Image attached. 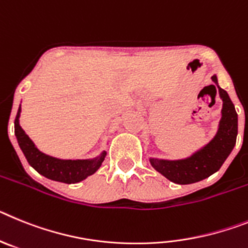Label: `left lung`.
<instances>
[{
    "label": "left lung",
    "instance_id": "8db88e82",
    "mask_svg": "<svg viewBox=\"0 0 248 248\" xmlns=\"http://www.w3.org/2000/svg\"><path fill=\"white\" fill-rule=\"evenodd\" d=\"M215 90H218L222 98V117L219 120L216 136L207 145L199 150L192 156L184 160H158L150 158V162L156 171L167 180L178 185H189L207 178L218 171L236 145L237 137V112L227 92L218 86L217 76L211 77Z\"/></svg>",
    "mask_w": 248,
    "mask_h": 248
}]
</instances>
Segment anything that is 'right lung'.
<instances>
[{"label":"right lung","mask_w":248,"mask_h":248,"mask_svg":"<svg viewBox=\"0 0 248 248\" xmlns=\"http://www.w3.org/2000/svg\"><path fill=\"white\" fill-rule=\"evenodd\" d=\"M20 115L21 105L15 120V135L25 157L38 173L63 184H77L100 169L106 157V151L92 160H60L41 152L20 126Z\"/></svg>","instance_id":"add662e5"}]
</instances>
